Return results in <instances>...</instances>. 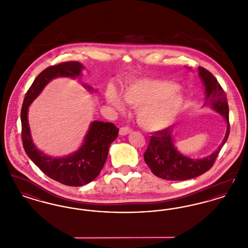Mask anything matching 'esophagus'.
<instances>
[{"label":"esophagus","instance_id":"34e87169","mask_svg":"<svg viewBox=\"0 0 248 248\" xmlns=\"http://www.w3.org/2000/svg\"><path fill=\"white\" fill-rule=\"evenodd\" d=\"M130 132H131V129H130L129 127H122V128H120L119 134L121 136H126V135L129 134Z\"/></svg>","mask_w":248,"mask_h":248}]
</instances>
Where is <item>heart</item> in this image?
<instances>
[{
	"instance_id": "b5f03b06",
	"label": "heart",
	"mask_w": 248,
	"mask_h": 248,
	"mask_svg": "<svg viewBox=\"0 0 248 248\" xmlns=\"http://www.w3.org/2000/svg\"><path fill=\"white\" fill-rule=\"evenodd\" d=\"M177 89V83L169 81L142 80L125 87L124 97L127 103L140 107L137 117L142 127L156 131L169 126L185 106L187 94ZM106 99L119 110L124 108L116 89L108 88Z\"/></svg>"
}]
</instances>
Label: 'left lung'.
<instances>
[{
	"instance_id": "obj_1",
	"label": "left lung",
	"mask_w": 248,
	"mask_h": 248,
	"mask_svg": "<svg viewBox=\"0 0 248 248\" xmlns=\"http://www.w3.org/2000/svg\"><path fill=\"white\" fill-rule=\"evenodd\" d=\"M198 72L204 86L205 101L202 107H209L224 117L227 123L224 139L213 154L202 159H194L177 151L173 137L176 125L155 132L144 154V160L154 175L163 179L180 181L202 175L212 167L229 138V106L224 90L211 72L202 67L198 68Z\"/></svg>"
}]
</instances>
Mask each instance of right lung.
I'll use <instances>...</instances> for the list:
<instances>
[{
	"instance_id": "1",
	"label": "right lung",
	"mask_w": 248,
	"mask_h": 248,
	"mask_svg": "<svg viewBox=\"0 0 248 248\" xmlns=\"http://www.w3.org/2000/svg\"><path fill=\"white\" fill-rule=\"evenodd\" d=\"M83 70L82 63L69 61L51 66L42 71L27 92L21 108V135L26 154L47 177L73 187L88 184L99 175L105 165L108 148L118 136V128L111 123L94 121L90 124L83 144L77 151L67 156L52 157L38 150L33 143L28 111L29 107L53 79L59 77L76 79L82 76ZM83 85L89 92H95L91 85L86 83Z\"/></svg>"
}]
</instances>
